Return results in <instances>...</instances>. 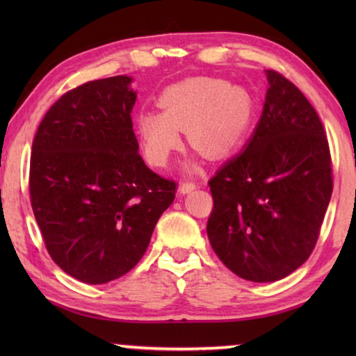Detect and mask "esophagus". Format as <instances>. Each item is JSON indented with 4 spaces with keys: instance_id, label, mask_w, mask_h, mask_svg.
Wrapping results in <instances>:
<instances>
[{
    "instance_id": "esophagus-1",
    "label": "esophagus",
    "mask_w": 356,
    "mask_h": 356,
    "mask_svg": "<svg viewBox=\"0 0 356 356\" xmlns=\"http://www.w3.org/2000/svg\"><path fill=\"white\" fill-rule=\"evenodd\" d=\"M196 188H197V186H196V183L184 181V183H181V186H179V191H181L183 194H188V193L194 191V189H196Z\"/></svg>"
}]
</instances>
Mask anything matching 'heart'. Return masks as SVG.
<instances>
[{
	"instance_id": "1",
	"label": "heart",
	"mask_w": 356,
	"mask_h": 356,
	"mask_svg": "<svg viewBox=\"0 0 356 356\" xmlns=\"http://www.w3.org/2000/svg\"><path fill=\"white\" fill-rule=\"evenodd\" d=\"M162 113L140 111L136 118L145 160L165 167L181 147L179 131L186 129L194 149L207 157H223L236 147L252 120L248 90L213 77H189L167 87L159 97Z\"/></svg>"
}]
</instances>
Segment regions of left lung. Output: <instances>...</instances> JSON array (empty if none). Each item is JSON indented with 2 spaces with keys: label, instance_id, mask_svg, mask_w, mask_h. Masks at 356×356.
I'll return each instance as SVG.
<instances>
[{
  "label": "left lung",
  "instance_id": "left-lung-1",
  "mask_svg": "<svg viewBox=\"0 0 356 356\" xmlns=\"http://www.w3.org/2000/svg\"><path fill=\"white\" fill-rule=\"evenodd\" d=\"M261 120L245 150L211 178L212 250L233 274L275 282L308 259L332 196V160L318 113L293 82L267 70Z\"/></svg>",
  "mask_w": 356,
  "mask_h": 356
}]
</instances>
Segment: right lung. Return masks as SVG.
<instances>
[{
	"label": "right lung",
	"mask_w": 356,
	"mask_h": 356,
	"mask_svg": "<svg viewBox=\"0 0 356 356\" xmlns=\"http://www.w3.org/2000/svg\"><path fill=\"white\" fill-rule=\"evenodd\" d=\"M131 81L106 77L66 92L32 144L29 191L48 254L90 285L138 264L177 193L139 155Z\"/></svg>",
	"instance_id": "add662e5"
}]
</instances>
